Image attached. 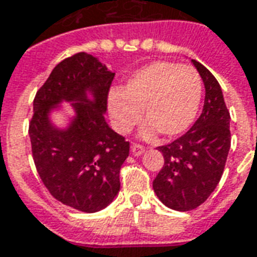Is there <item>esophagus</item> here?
Instances as JSON below:
<instances>
[{
    "mask_svg": "<svg viewBox=\"0 0 257 257\" xmlns=\"http://www.w3.org/2000/svg\"><path fill=\"white\" fill-rule=\"evenodd\" d=\"M131 151H132L134 156H142L145 153V147L140 145H132L131 146Z\"/></svg>",
    "mask_w": 257,
    "mask_h": 257,
    "instance_id": "1",
    "label": "esophagus"
}]
</instances>
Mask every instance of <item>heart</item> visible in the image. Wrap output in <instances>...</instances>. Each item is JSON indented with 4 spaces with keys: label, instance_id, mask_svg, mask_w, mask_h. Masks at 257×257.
I'll return each mask as SVG.
<instances>
[{
    "label": "heart",
    "instance_id": "1",
    "mask_svg": "<svg viewBox=\"0 0 257 257\" xmlns=\"http://www.w3.org/2000/svg\"><path fill=\"white\" fill-rule=\"evenodd\" d=\"M202 81L195 68L172 62H154L140 68L122 90L108 95V114L114 129L128 134L142 115L145 136L157 131L172 138L189 128L198 111Z\"/></svg>",
    "mask_w": 257,
    "mask_h": 257
}]
</instances>
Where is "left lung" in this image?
<instances>
[{
    "label": "left lung",
    "mask_w": 257,
    "mask_h": 257,
    "mask_svg": "<svg viewBox=\"0 0 257 257\" xmlns=\"http://www.w3.org/2000/svg\"><path fill=\"white\" fill-rule=\"evenodd\" d=\"M205 86L204 108L183 136L160 146L164 167L153 182L162 204L180 212L204 204L220 182L231 145L230 112L217 79L208 68L191 60Z\"/></svg>",
    "instance_id": "left-lung-1"
}]
</instances>
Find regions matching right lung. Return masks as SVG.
Returning <instances> with one entry per match:
<instances>
[{"label":"right lung","mask_w":257,"mask_h":257,"mask_svg":"<svg viewBox=\"0 0 257 257\" xmlns=\"http://www.w3.org/2000/svg\"><path fill=\"white\" fill-rule=\"evenodd\" d=\"M114 75L97 58L75 53L53 68L34 97L29 135L37 172L53 198L81 212H97L112 202L129 156V142L104 119ZM62 101L76 111L66 130L49 118Z\"/></svg>","instance_id":"right-lung-1"}]
</instances>
